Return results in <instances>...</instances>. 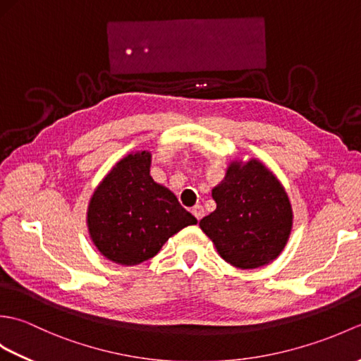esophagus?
I'll use <instances>...</instances> for the list:
<instances>
[{
	"instance_id": "34e87169",
	"label": "esophagus",
	"mask_w": 361,
	"mask_h": 361,
	"mask_svg": "<svg viewBox=\"0 0 361 361\" xmlns=\"http://www.w3.org/2000/svg\"><path fill=\"white\" fill-rule=\"evenodd\" d=\"M190 212H192V216H194L197 220H200V219L203 217V214H204V211H203V206L197 204V206H194L192 209H190Z\"/></svg>"
}]
</instances>
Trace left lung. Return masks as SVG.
<instances>
[{
	"label": "left lung",
	"mask_w": 361,
	"mask_h": 361,
	"mask_svg": "<svg viewBox=\"0 0 361 361\" xmlns=\"http://www.w3.org/2000/svg\"><path fill=\"white\" fill-rule=\"evenodd\" d=\"M212 198L217 208L200 228L226 262L248 270L278 257L293 216L286 190L268 169L256 159L233 163Z\"/></svg>",
	"instance_id": "8db88e82"
}]
</instances>
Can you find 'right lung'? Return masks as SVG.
Returning <instances> with one entry per match:
<instances>
[{"label":"right lung","instance_id":"add662e5","mask_svg":"<svg viewBox=\"0 0 361 361\" xmlns=\"http://www.w3.org/2000/svg\"><path fill=\"white\" fill-rule=\"evenodd\" d=\"M197 219L150 176V153L136 152L111 169L91 197L88 229L97 250L121 265L153 257Z\"/></svg>","mask_w":361,"mask_h":361}]
</instances>
